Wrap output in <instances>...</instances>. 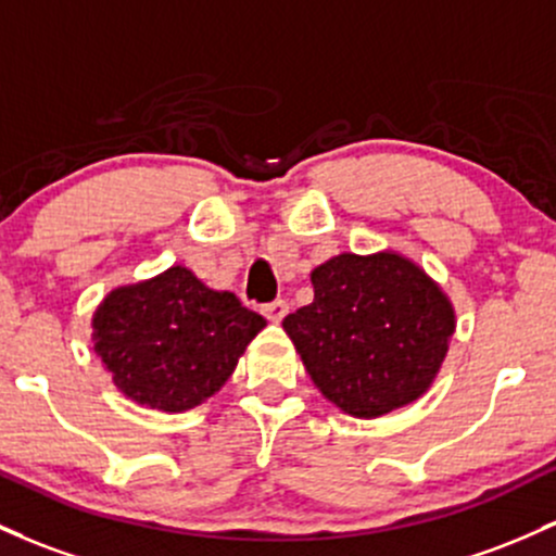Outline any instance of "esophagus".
I'll use <instances>...</instances> for the list:
<instances>
[{"label":"esophagus","mask_w":556,"mask_h":556,"mask_svg":"<svg viewBox=\"0 0 556 556\" xmlns=\"http://www.w3.org/2000/svg\"><path fill=\"white\" fill-rule=\"evenodd\" d=\"M264 316L268 321H282L285 319V314H288L290 311V306H288V301H282V298H277V301H271V303H266L264 308Z\"/></svg>","instance_id":"esophagus-1"}]
</instances>
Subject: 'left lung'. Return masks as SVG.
I'll use <instances>...</instances> for the list:
<instances>
[{
    "label": "left lung",
    "instance_id": "left-lung-1",
    "mask_svg": "<svg viewBox=\"0 0 556 556\" xmlns=\"http://www.w3.org/2000/svg\"><path fill=\"white\" fill-rule=\"evenodd\" d=\"M314 301L282 327L327 401L382 417L430 388L454 334V308L399 253H343L311 271Z\"/></svg>",
    "mask_w": 556,
    "mask_h": 556
}]
</instances>
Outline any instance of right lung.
I'll list each match as a JSON object with an SVG mask.
<instances>
[{"instance_id":"right-lung-1","label":"right lung","mask_w":556,"mask_h":556,"mask_svg":"<svg viewBox=\"0 0 556 556\" xmlns=\"http://www.w3.org/2000/svg\"><path fill=\"white\" fill-rule=\"evenodd\" d=\"M94 351L121 393L187 412L216 393L266 319L235 292L205 288L185 266L118 288L97 308Z\"/></svg>"}]
</instances>
